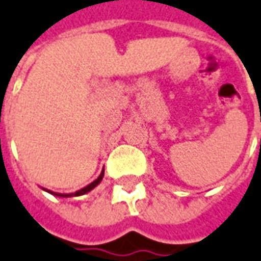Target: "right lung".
<instances>
[{
    "instance_id": "right-lung-1",
    "label": "right lung",
    "mask_w": 261,
    "mask_h": 261,
    "mask_svg": "<svg viewBox=\"0 0 261 261\" xmlns=\"http://www.w3.org/2000/svg\"><path fill=\"white\" fill-rule=\"evenodd\" d=\"M102 177H104V170L101 171V174L98 175V178H95L93 182H90V184H88V186H86L84 189H81V190L75 191V193H70V194H63V193H54V191L47 190V189H42V190H45L47 193L53 194V196H57V197H77V196H83V194H86V193H88V191H91L94 187H97V186H98V184L101 182V180H102Z\"/></svg>"
}]
</instances>
